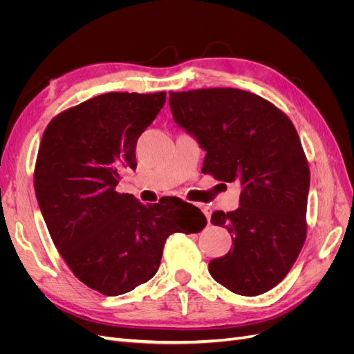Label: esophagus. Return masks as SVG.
Segmentation results:
<instances>
[{
    "label": "esophagus",
    "instance_id": "esophagus-1",
    "mask_svg": "<svg viewBox=\"0 0 354 354\" xmlns=\"http://www.w3.org/2000/svg\"><path fill=\"white\" fill-rule=\"evenodd\" d=\"M196 207H199V208L202 209V212L205 214V217H207L208 223H211V214H212V209H211L208 205H205V203H196Z\"/></svg>",
    "mask_w": 354,
    "mask_h": 354
}]
</instances>
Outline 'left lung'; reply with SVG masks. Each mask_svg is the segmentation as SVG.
<instances>
[{
    "instance_id": "1",
    "label": "left lung",
    "mask_w": 354,
    "mask_h": 354,
    "mask_svg": "<svg viewBox=\"0 0 354 354\" xmlns=\"http://www.w3.org/2000/svg\"><path fill=\"white\" fill-rule=\"evenodd\" d=\"M168 102L174 122L207 152L202 173L242 189L238 209L211 217L233 241L209 261L211 276L234 294L267 292L291 270L307 233L310 171L294 124L238 88L171 91Z\"/></svg>"
}]
</instances>
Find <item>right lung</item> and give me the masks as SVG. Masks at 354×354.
<instances>
[{"label":"right lung","instance_id":"add662e5","mask_svg":"<svg viewBox=\"0 0 354 354\" xmlns=\"http://www.w3.org/2000/svg\"><path fill=\"white\" fill-rule=\"evenodd\" d=\"M165 99V91L100 94L53 118L42 134L34 174L41 214L72 273L103 295L147 282L171 233L207 224L178 198L143 205L116 192L122 169L137 167L138 137Z\"/></svg>","mask_w":354,"mask_h":354}]
</instances>
